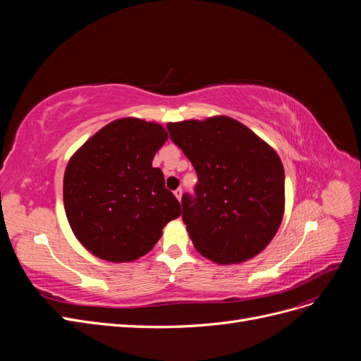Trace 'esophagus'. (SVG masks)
Here are the masks:
<instances>
[{
	"mask_svg": "<svg viewBox=\"0 0 361 361\" xmlns=\"http://www.w3.org/2000/svg\"><path fill=\"white\" fill-rule=\"evenodd\" d=\"M174 195H176L178 200L180 202V199H182V188H178L176 191H174Z\"/></svg>",
	"mask_w": 361,
	"mask_h": 361,
	"instance_id": "obj_1",
	"label": "esophagus"
}]
</instances>
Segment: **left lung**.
I'll use <instances>...</instances> for the list:
<instances>
[{
	"instance_id": "1",
	"label": "left lung",
	"mask_w": 361,
	"mask_h": 361,
	"mask_svg": "<svg viewBox=\"0 0 361 361\" xmlns=\"http://www.w3.org/2000/svg\"><path fill=\"white\" fill-rule=\"evenodd\" d=\"M167 128L199 178L194 197L182 195V220L195 250L221 265L259 255L285 212V170L276 150L227 116Z\"/></svg>"
}]
</instances>
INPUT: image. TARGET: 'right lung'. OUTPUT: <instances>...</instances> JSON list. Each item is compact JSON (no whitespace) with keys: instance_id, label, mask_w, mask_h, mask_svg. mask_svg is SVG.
<instances>
[{"instance_id":"1","label":"right lung","mask_w":361,"mask_h":361,"mask_svg":"<svg viewBox=\"0 0 361 361\" xmlns=\"http://www.w3.org/2000/svg\"><path fill=\"white\" fill-rule=\"evenodd\" d=\"M169 138L159 123L135 117L114 120L69 159L63 200L76 239L96 257L133 262L154 248L180 203L152 167Z\"/></svg>"}]
</instances>
